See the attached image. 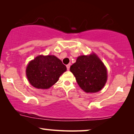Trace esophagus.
<instances>
[{
    "mask_svg": "<svg viewBox=\"0 0 134 134\" xmlns=\"http://www.w3.org/2000/svg\"><path fill=\"white\" fill-rule=\"evenodd\" d=\"M66 68L68 70H69V68H70V65L69 64H68V65H66Z\"/></svg>",
    "mask_w": 134,
    "mask_h": 134,
    "instance_id": "34e87169",
    "label": "esophagus"
}]
</instances>
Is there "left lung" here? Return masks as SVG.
Returning a JSON list of instances; mask_svg holds the SVG:
<instances>
[{"label": "left lung", "instance_id": "obj_1", "mask_svg": "<svg viewBox=\"0 0 134 134\" xmlns=\"http://www.w3.org/2000/svg\"><path fill=\"white\" fill-rule=\"evenodd\" d=\"M79 87L86 93H96L101 90L107 80L106 67L94 53L89 55H80L71 66Z\"/></svg>", "mask_w": 134, "mask_h": 134}]
</instances>
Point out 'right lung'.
<instances>
[{
    "label": "right lung",
    "instance_id": "obj_1",
    "mask_svg": "<svg viewBox=\"0 0 134 134\" xmlns=\"http://www.w3.org/2000/svg\"><path fill=\"white\" fill-rule=\"evenodd\" d=\"M66 71V67L54 55H38L31 60L26 68V76L33 87L48 89Z\"/></svg>",
    "mask_w": 134,
    "mask_h": 134
}]
</instances>
